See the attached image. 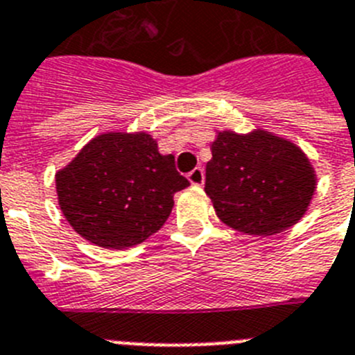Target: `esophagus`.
<instances>
[{"mask_svg":"<svg viewBox=\"0 0 355 355\" xmlns=\"http://www.w3.org/2000/svg\"><path fill=\"white\" fill-rule=\"evenodd\" d=\"M187 178H189L191 184L200 187V185H203V182H205V173H203V170H201V168H194V170L187 175Z\"/></svg>","mask_w":355,"mask_h":355,"instance_id":"esophagus-1","label":"esophagus"}]
</instances>
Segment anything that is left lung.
Here are the masks:
<instances>
[{"label":"left lung","mask_w":355,"mask_h":355,"mask_svg":"<svg viewBox=\"0 0 355 355\" xmlns=\"http://www.w3.org/2000/svg\"><path fill=\"white\" fill-rule=\"evenodd\" d=\"M210 150L205 193L226 226L269 237L304 217L317 173L301 146L257 127L245 134L219 130Z\"/></svg>","instance_id":"obj_1"}]
</instances>
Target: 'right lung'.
I'll return each instance as SVG.
<instances>
[{"label":"right lung","instance_id":"add662e5","mask_svg":"<svg viewBox=\"0 0 355 355\" xmlns=\"http://www.w3.org/2000/svg\"><path fill=\"white\" fill-rule=\"evenodd\" d=\"M54 178L67 223L104 249L145 242L170 217L173 194L189 185L145 130L98 134Z\"/></svg>","mask_w":355,"mask_h":355}]
</instances>
